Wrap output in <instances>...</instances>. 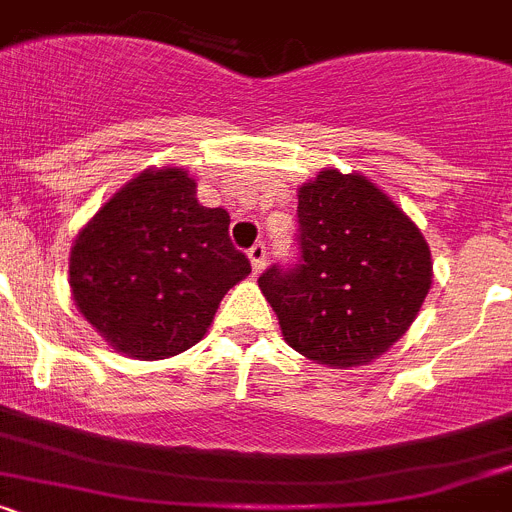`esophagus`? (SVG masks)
<instances>
[{"label": "esophagus", "mask_w": 512, "mask_h": 512, "mask_svg": "<svg viewBox=\"0 0 512 512\" xmlns=\"http://www.w3.org/2000/svg\"><path fill=\"white\" fill-rule=\"evenodd\" d=\"M247 255H250L252 270H255V273H260V270L265 268V260H268V247H265L262 242H257V244H252Z\"/></svg>", "instance_id": "1"}]
</instances>
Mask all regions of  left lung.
I'll return each mask as SVG.
<instances>
[{
  "label": "left lung",
  "mask_w": 512,
  "mask_h": 512,
  "mask_svg": "<svg viewBox=\"0 0 512 512\" xmlns=\"http://www.w3.org/2000/svg\"><path fill=\"white\" fill-rule=\"evenodd\" d=\"M296 219V260L257 278L283 337L324 366L371 363L428 296V242L371 180L337 170L299 190Z\"/></svg>",
  "instance_id": "8db88e82"
}]
</instances>
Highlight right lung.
Masks as SVG:
<instances>
[{
  "label": "right lung",
  "instance_id": "add662e5",
  "mask_svg": "<svg viewBox=\"0 0 512 512\" xmlns=\"http://www.w3.org/2000/svg\"><path fill=\"white\" fill-rule=\"evenodd\" d=\"M252 265L229 213L195 198L188 172H144L115 193L71 250V293L121 353L159 361L206 335L224 293Z\"/></svg>",
  "mask_w": 512,
  "mask_h": 512
}]
</instances>
